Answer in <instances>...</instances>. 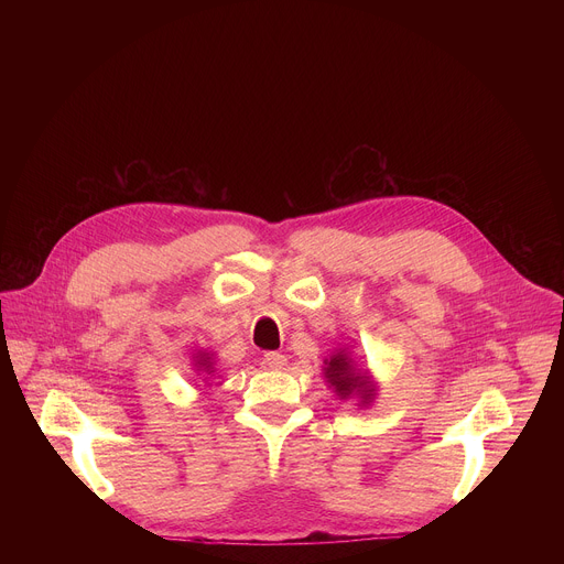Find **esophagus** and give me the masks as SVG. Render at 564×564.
Instances as JSON below:
<instances>
[{
  "label": "esophagus",
  "mask_w": 564,
  "mask_h": 564,
  "mask_svg": "<svg viewBox=\"0 0 564 564\" xmlns=\"http://www.w3.org/2000/svg\"><path fill=\"white\" fill-rule=\"evenodd\" d=\"M261 366L268 370H283L288 366V359L281 352H265L261 359Z\"/></svg>",
  "instance_id": "obj_1"
}]
</instances>
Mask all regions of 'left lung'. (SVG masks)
<instances>
[{
	"instance_id": "obj_1",
	"label": "left lung",
	"mask_w": 564,
	"mask_h": 564,
	"mask_svg": "<svg viewBox=\"0 0 564 564\" xmlns=\"http://www.w3.org/2000/svg\"><path fill=\"white\" fill-rule=\"evenodd\" d=\"M326 377H328V381L337 388V392H339L341 397H348L352 390H361V392H364V399L370 397L366 377L352 370V366H350V361L346 359V355H335V357L328 361Z\"/></svg>"
}]
</instances>
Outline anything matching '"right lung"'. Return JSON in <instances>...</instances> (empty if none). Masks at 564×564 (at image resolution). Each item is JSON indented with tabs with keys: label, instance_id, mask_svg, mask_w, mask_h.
<instances>
[{
	"label": "right lung",
	"instance_id": "1",
	"mask_svg": "<svg viewBox=\"0 0 564 564\" xmlns=\"http://www.w3.org/2000/svg\"><path fill=\"white\" fill-rule=\"evenodd\" d=\"M198 364H200V366H205V368H209V366H207V364H209V357H205V355H203V357L198 359Z\"/></svg>",
	"mask_w": 564,
	"mask_h": 564
}]
</instances>
